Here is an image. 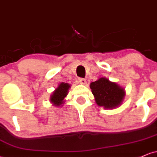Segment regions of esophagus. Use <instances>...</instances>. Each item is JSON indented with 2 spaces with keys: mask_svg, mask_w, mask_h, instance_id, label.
<instances>
[{
  "mask_svg": "<svg viewBox=\"0 0 157 157\" xmlns=\"http://www.w3.org/2000/svg\"><path fill=\"white\" fill-rule=\"evenodd\" d=\"M78 82L80 84H82V85H86V80L85 78H79L78 79Z\"/></svg>",
  "mask_w": 157,
  "mask_h": 157,
  "instance_id": "esophagus-1",
  "label": "esophagus"
}]
</instances>
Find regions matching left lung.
<instances>
[{"label": "left lung", "instance_id": "8db88e82", "mask_svg": "<svg viewBox=\"0 0 157 157\" xmlns=\"http://www.w3.org/2000/svg\"><path fill=\"white\" fill-rule=\"evenodd\" d=\"M90 87L97 105L105 109L117 107L125 96L124 88L105 78L91 82Z\"/></svg>", "mask_w": 157, "mask_h": 157}]
</instances>
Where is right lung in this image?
Masks as SVG:
<instances>
[{
  "label": "right lung",
  "instance_id": "add662e5",
  "mask_svg": "<svg viewBox=\"0 0 157 157\" xmlns=\"http://www.w3.org/2000/svg\"><path fill=\"white\" fill-rule=\"evenodd\" d=\"M70 86L67 83H61L58 86V88L55 89V91L52 94L51 99V102L55 105L59 106L61 105L63 102L64 97L67 95L68 93V89L70 88Z\"/></svg>",
  "mask_w": 157,
  "mask_h": 157
}]
</instances>
